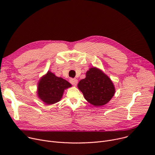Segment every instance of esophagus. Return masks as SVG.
Instances as JSON below:
<instances>
[{
  "instance_id": "esophagus-1",
  "label": "esophagus",
  "mask_w": 155,
  "mask_h": 155,
  "mask_svg": "<svg viewBox=\"0 0 155 155\" xmlns=\"http://www.w3.org/2000/svg\"><path fill=\"white\" fill-rule=\"evenodd\" d=\"M70 83L74 86H76L77 83H78V80L76 78H71L70 80Z\"/></svg>"
}]
</instances>
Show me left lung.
<instances>
[{"mask_svg":"<svg viewBox=\"0 0 155 155\" xmlns=\"http://www.w3.org/2000/svg\"><path fill=\"white\" fill-rule=\"evenodd\" d=\"M77 86L85 100L95 107L107 104L116 92L110 78L101 69L94 67L89 68L86 77L81 80Z\"/></svg>","mask_w":155,"mask_h":155,"instance_id":"left-lung-1","label":"left lung"}]
</instances>
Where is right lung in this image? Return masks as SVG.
Here are the masks:
<instances>
[{
  "label": "right lung",
  "mask_w": 155,
  "mask_h": 155,
  "mask_svg": "<svg viewBox=\"0 0 155 155\" xmlns=\"http://www.w3.org/2000/svg\"><path fill=\"white\" fill-rule=\"evenodd\" d=\"M71 87V85L68 81L56 77L51 71H48L39 80L37 95L45 104L51 105L59 102L64 91Z\"/></svg>",
  "instance_id": "obj_1"
}]
</instances>
